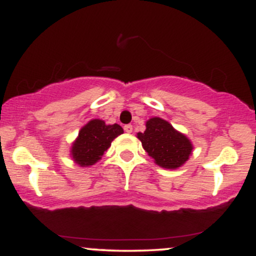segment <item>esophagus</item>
Masks as SVG:
<instances>
[{
    "mask_svg": "<svg viewBox=\"0 0 256 256\" xmlns=\"http://www.w3.org/2000/svg\"><path fill=\"white\" fill-rule=\"evenodd\" d=\"M124 130H125V132H128V134H131V132H132V125H125Z\"/></svg>",
    "mask_w": 256,
    "mask_h": 256,
    "instance_id": "esophagus-1",
    "label": "esophagus"
}]
</instances>
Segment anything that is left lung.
I'll list each match as a JSON object with an SVG mask.
<instances>
[{"label":"left lung","mask_w":256,"mask_h":256,"mask_svg":"<svg viewBox=\"0 0 256 256\" xmlns=\"http://www.w3.org/2000/svg\"><path fill=\"white\" fill-rule=\"evenodd\" d=\"M146 128L143 134L138 132L137 138L156 165L167 170H176L184 165L192 152L189 138L158 116L149 119Z\"/></svg>","instance_id":"obj_1"}]
</instances>
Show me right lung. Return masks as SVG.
Instances as JSON below:
<instances>
[{
	"label": "right lung",
	"instance_id": "1",
	"mask_svg": "<svg viewBox=\"0 0 256 256\" xmlns=\"http://www.w3.org/2000/svg\"><path fill=\"white\" fill-rule=\"evenodd\" d=\"M124 130L118 124L106 125L104 120L92 119L79 131L77 140L71 148V155L76 164L88 167L96 164L110 148L116 137Z\"/></svg>",
	"mask_w": 256,
	"mask_h": 256
}]
</instances>
